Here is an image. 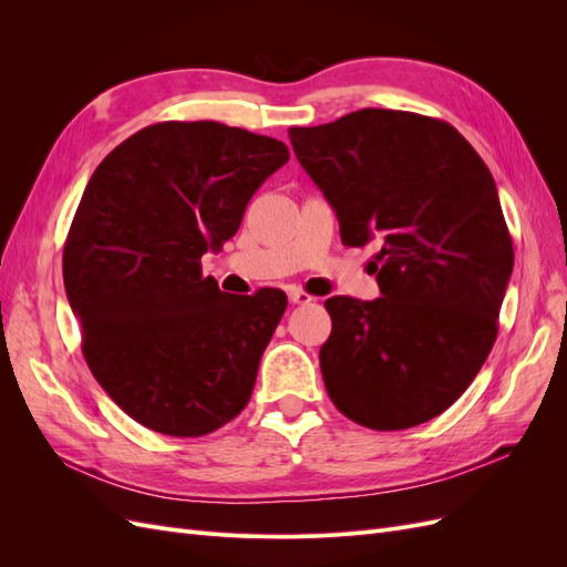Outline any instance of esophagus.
Segmentation results:
<instances>
[{
  "label": "esophagus",
  "mask_w": 567,
  "mask_h": 567,
  "mask_svg": "<svg viewBox=\"0 0 567 567\" xmlns=\"http://www.w3.org/2000/svg\"><path fill=\"white\" fill-rule=\"evenodd\" d=\"M288 300L293 302V305H310L315 298L310 293H305V290H300V288H290L288 290Z\"/></svg>",
  "instance_id": "34e87169"
}]
</instances>
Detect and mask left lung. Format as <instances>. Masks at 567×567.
<instances>
[{
	"mask_svg": "<svg viewBox=\"0 0 567 567\" xmlns=\"http://www.w3.org/2000/svg\"><path fill=\"white\" fill-rule=\"evenodd\" d=\"M288 136L342 244L381 241L383 298L323 302L333 321L319 350L326 392L373 431L440 416L483 369L513 271L492 173L450 123L409 111L362 109Z\"/></svg>",
	"mask_w": 567,
	"mask_h": 567,
	"instance_id": "obj_1",
	"label": "left lung"
}]
</instances>
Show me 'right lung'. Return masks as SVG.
Returning <instances> with one entry per match:
<instances>
[{
  "label": "right lung",
  "mask_w": 567,
  "mask_h": 567,
  "mask_svg": "<svg viewBox=\"0 0 567 567\" xmlns=\"http://www.w3.org/2000/svg\"><path fill=\"white\" fill-rule=\"evenodd\" d=\"M288 146L213 120H167L101 161L63 246L65 296L99 385L173 437H200L246 409L286 293H221L200 257L238 231Z\"/></svg>",
  "instance_id": "obj_1"
}]
</instances>
